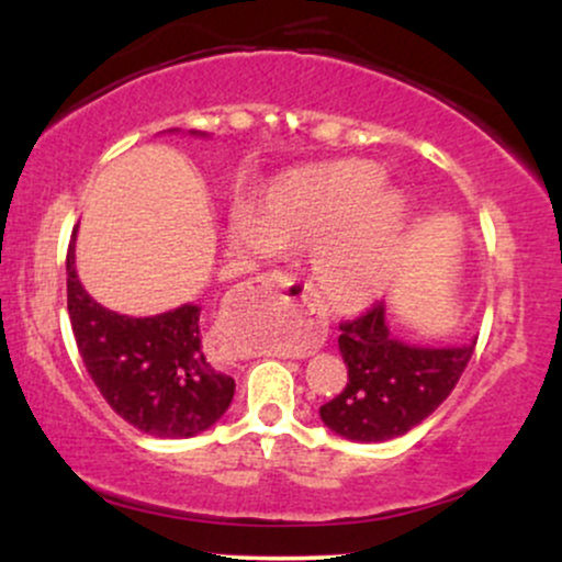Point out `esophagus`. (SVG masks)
I'll list each match as a JSON object with an SVG mask.
<instances>
[{
	"label": "esophagus",
	"instance_id": "1",
	"mask_svg": "<svg viewBox=\"0 0 562 562\" xmlns=\"http://www.w3.org/2000/svg\"><path fill=\"white\" fill-rule=\"evenodd\" d=\"M263 282H267V285H272L274 290H280V293L285 295V301L293 303L299 312L308 314V317H314V314H317L312 293H308V285L306 282H301L299 277L285 274V272H272V274L263 277Z\"/></svg>",
	"mask_w": 562,
	"mask_h": 562
}]
</instances>
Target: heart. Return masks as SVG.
Here are the masks:
<instances>
[{
  "mask_svg": "<svg viewBox=\"0 0 562 562\" xmlns=\"http://www.w3.org/2000/svg\"><path fill=\"white\" fill-rule=\"evenodd\" d=\"M409 200L383 184L370 160H335L288 171L250 214L232 222L229 243L245 256L312 248V280L340 312L370 303L402 256Z\"/></svg>",
  "mask_w": 562,
  "mask_h": 562,
  "instance_id": "heart-1",
  "label": "heart"
}]
</instances>
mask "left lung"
I'll use <instances>...</instances> for the list:
<instances>
[{"mask_svg":"<svg viewBox=\"0 0 562 562\" xmlns=\"http://www.w3.org/2000/svg\"><path fill=\"white\" fill-rule=\"evenodd\" d=\"M338 348L348 383L319 406V417L338 436L370 443L404 436L434 415L465 372L475 340L451 348L402 344L385 325V306L375 303L340 322Z\"/></svg>","mask_w":562,"mask_h":562,"instance_id":"8db88e82","label":"left lung"}]
</instances>
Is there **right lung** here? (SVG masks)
Returning a JSON list of instances; mask_svg holds the SVG:
<instances>
[{
	"label": "right lung",
	"mask_w": 562,
	"mask_h": 562,
	"mask_svg": "<svg viewBox=\"0 0 562 562\" xmlns=\"http://www.w3.org/2000/svg\"><path fill=\"white\" fill-rule=\"evenodd\" d=\"M66 274L81 362L115 415L147 436L190 438L227 412L235 380L205 359L195 303L156 317H126L100 306L76 274L74 240Z\"/></svg>",
	"instance_id": "1"
}]
</instances>
